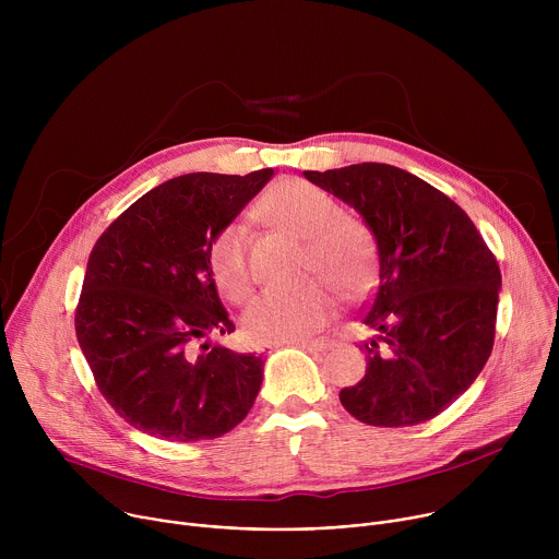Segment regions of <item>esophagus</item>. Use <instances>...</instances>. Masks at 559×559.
Instances as JSON below:
<instances>
[{
  "mask_svg": "<svg viewBox=\"0 0 559 559\" xmlns=\"http://www.w3.org/2000/svg\"><path fill=\"white\" fill-rule=\"evenodd\" d=\"M287 345H296V347H302V349L323 352V349L330 347V341H325V338H316V341H311V338H300V341H292V343H287Z\"/></svg>",
  "mask_w": 559,
  "mask_h": 559,
  "instance_id": "1",
  "label": "esophagus"
}]
</instances>
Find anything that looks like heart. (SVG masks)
I'll use <instances>...</instances> for the list:
<instances>
[{
    "instance_id": "obj_1",
    "label": "heart",
    "mask_w": 559,
    "mask_h": 559,
    "mask_svg": "<svg viewBox=\"0 0 559 559\" xmlns=\"http://www.w3.org/2000/svg\"><path fill=\"white\" fill-rule=\"evenodd\" d=\"M259 212L276 227L307 238V274L316 278L296 289L261 294L243 316V332L252 343L274 345L300 341L321 330L336 309V284L345 296L362 294L373 276L376 238L367 223L343 214L341 203L313 183L283 179L259 203ZM216 289L231 302L252 294L254 272L248 257V229L231 221L207 248ZM335 284L332 286L329 281Z\"/></svg>"
}]
</instances>
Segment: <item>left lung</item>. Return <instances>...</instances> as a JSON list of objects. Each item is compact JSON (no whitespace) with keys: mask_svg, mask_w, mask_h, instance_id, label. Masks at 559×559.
Segmentation results:
<instances>
[{"mask_svg":"<svg viewBox=\"0 0 559 559\" xmlns=\"http://www.w3.org/2000/svg\"><path fill=\"white\" fill-rule=\"evenodd\" d=\"M305 177L356 207L378 246V285L360 313L367 371L343 407L373 427L442 414L480 376L496 341L500 265L466 212L416 175L356 164Z\"/></svg>","mask_w":559,"mask_h":559,"instance_id":"obj_1","label":"left lung"}]
</instances>
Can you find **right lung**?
Segmentation results:
<instances>
[{
	"mask_svg": "<svg viewBox=\"0 0 559 559\" xmlns=\"http://www.w3.org/2000/svg\"><path fill=\"white\" fill-rule=\"evenodd\" d=\"M272 177L265 168L170 179L97 238L74 330L102 395L134 429L170 442L212 440L252 409L263 358L203 343L234 332L207 248Z\"/></svg>",
	"mask_w": 559,
	"mask_h": 559,
	"instance_id": "obj_1",
	"label": "right lung"
}]
</instances>
